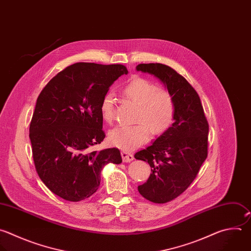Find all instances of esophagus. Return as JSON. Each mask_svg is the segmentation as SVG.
<instances>
[{"instance_id":"obj_1","label":"esophagus","mask_w":251,"mask_h":251,"mask_svg":"<svg viewBox=\"0 0 251 251\" xmlns=\"http://www.w3.org/2000/svg\"><path fill=\"white\" fill-rule=\"evenodd\" d=\"M121 155H122V159H123L124 162H129V161L134 159V155L132 153H130L129 151H121Z\"/></svg>"}]
</instances>
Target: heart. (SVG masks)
<instances>
[{"mask_svg":"<svg viewBox=\"0 0 251 251\" xmlns=\"http://www.w3.org/2000/svg\"><path fill=\"white\" fill-rule=\"evenodd\" d=\"M125 97L138 106L133 126H117L108 134L111 145L125 151H132L145 144L151 133L159 136L168 131L176 118V102L168 91L159 90L153 81L135 77L124 88ZM115 96L112 92L104 95L100 102V113L104 121L111 123L114 118Z\"/></svg>","mask_w":251,"mask_h":251,"instance_id":"1","label":"heart"}]
</instances>
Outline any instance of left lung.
<instances>
[{
	"label": "left lung",
	"instance_id": "1",
	"mask_svg": "<svg viewBox=\"0 0 251 251\" xmlns=\"http://www.w3.org/2000/svg\"><path fill=\"white\" fill-rule=\"evenodd\" d=\"M136 69L157 77L176 102L173 126L135 153L136 159L148 161L151 172L138 186L139 193L162 204L182 194L196 178L208 155L209 124L198 94L176 71L159 63L139 64Z\"/></svg>",
	"mask_w": 251,
	"mask_h": 251
}]
</instances>
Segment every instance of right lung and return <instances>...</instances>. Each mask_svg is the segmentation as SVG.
<instances>
[{"instance_id": "right-lung-1", "label": "right lung", "mask_w": 251, "mask_h": 251, "mask_svg": "<svg viewBox=\"0 0 251 251\" xmlns=\"http://www.w3.org/2000/svg\"><path fill=\"white\" fill-rule=\"evenodd\" d=\"M123 65L75 63L41 91L29 126L36 172L57 196L72 202L91 197L109 162H122L116 148L92 151L105 138L100 102L122 75Z\"/></svg>"}]
</instances>
